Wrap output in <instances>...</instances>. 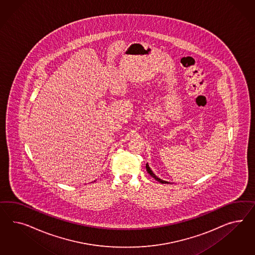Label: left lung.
I'll use <instances>...</instances> for the list:
<instances>
[{"label": "left lung", "instance_id": "left-lung-1", "mask_svg": "<svg viewBox=\"0 0 255 255\" xmlns=\"http://www.w3.org/2000/svg\"><path fill=\"white\" fill-rule=\"evenodd\" d=\"M145 168H146V171H147V172L151 175L152 177H153L154 179L157 180V181L159 182V183H161V184H171L170 182H167V181H164V180L160 179V178H158V176H156V174H155L154 172H152L150 167L148 165V163H146V164H145Z\"/></svg>", "mask_w": 255, "mask_h": 255}]
</instances>
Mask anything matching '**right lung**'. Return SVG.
Here are the masks:
<instances>
[{
    "instance_id": "obj_1",
    "label": "right lung",
    "mask_w": 255,
    "mask_h": 255,
    "mask_svg": "<svg viewBox=\"0 0 255 255\" xmlns=\"http://www.w3.org/2000/svg\"><path fill=\"white\" fill-rule=\"evenodd\" d=\"M94 182H96V181H94Z\"/></svg>"
}]
</instances>
